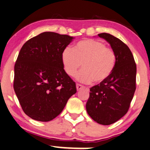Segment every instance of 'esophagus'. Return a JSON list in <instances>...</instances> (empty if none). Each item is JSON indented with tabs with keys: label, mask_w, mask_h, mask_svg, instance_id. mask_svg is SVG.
<instances>
[{
	"label": "esophagus",
	"mask_w": 150,
	"mask_h": 150,
	"mask_svg": "<svg viewBox=\"0 0 150 150\" xmlns=\"http://www.w3.org/2000/svg\"><path fill=\"white\" fill-rule=\"evenodd\" d=\"M76 88H77V91H79V90H80V89L83 88V86H82L81 84H79V83H77V84H76Z\"/></svg>",
	"instance_id": "34e87169"
}]
</instances>
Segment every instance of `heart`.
<instances>
[{"label": "heart", "instance_id": "1", "mask_svg": "<svg viewBox=\"0 0 150 150\" xmlns=\"http://www.w3.org/2000/svg\"><path fill=\"white\" fill-rule=\"evenodd\" d=\"M65 73L74 77L81 67L77 79L83 83H100L110 76L117 64V55L103 42L86 39L78 42L73 49L67 47L62 53Z\"/></svg>", "mask_w": 150, "mask_h": 150}]
</instances>
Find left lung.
<instances>
[{"label": "left lung", "instance_id": "obj_1", "mask_svg": "<svg viewBox=\"0 0 150 150\" xmlns=\"http://www.w3.org/2000/svg\"><path fill=\"white\" fill-rule=\"evenodd\" d=\"M98 35L110 44L117 55V64L108 78L90 88L86 108L94 121L108 125L128 111L136 91L137 65L130 49L121 40L106 33Z\"/></svg>", "mask_w": 150, "mask_h": 150}]
</instances>
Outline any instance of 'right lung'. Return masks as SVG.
Instances as JSON below:
<instances>
[{
    "mask_svg": "<svg viewBox=\"0 0 150 150\" xmlns=\"http://www.w3.org/2000/svg\"><path fill=\"white\" fill-rule=\"evenodd\" d=\"M73 38L44 32L26 42L19 52L13 89L24 112L34 120H53L77 92L62 61V51Z\"/></svg>",
    "mask_w": 150,
    "mask_h": 150,
    "instance_id": "right-lung-1",
    "label": "right lung"
}]
</instances>
